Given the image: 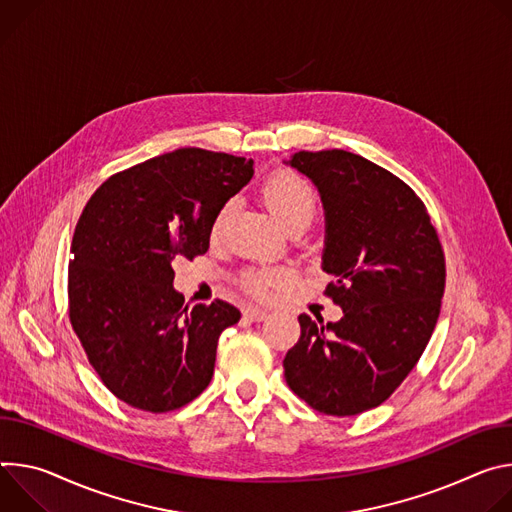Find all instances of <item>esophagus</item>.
I'll list each match as a JSON object with an SVG mask.
<instances>
[{"label": "esophagus", "mask_w": 512, "mask_h": 512, "mask_svg": "<svg viewBox=\"0 0 512 512\" xmlns=\"http://www.w3.org/2000/svg\"><path fill=\"white\" fill-rule=\"evenodd\" d=\"M266 317H268V313L262 309H256V307H248L244 311V319H248V321H264Z\"/></svg>", "instance_id": "1"}]
</instances>
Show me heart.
I'll use <instances>...</instances> for the list:
<instances>
[{
  "mask_svg": "<svg viewBox=\"0 0 512 512\" xmlns=\"http://www.w3.org/2000/svg\"><path fill=\"white\" fill-rule=\"evenodd\" d=\"M262 199L272 217L285 227L293 221H309L313 211H315V189L307 179L301 175L293 173V170H276L274 175H270L264 185H262ZM234 213V201L223 203L213 221H211V238L219 240L225 232L227 223H230V217ZM291 270L282 268V266H270V268H256L244 274V287L260 299H266L272 295L274 289L282 287L285 282H289Z\"/></svg>",
  "mask_w": 512,
  "mask_h": 512,
  "instance_id": "obj_1",
  "label": "heart"
}]
</instances>
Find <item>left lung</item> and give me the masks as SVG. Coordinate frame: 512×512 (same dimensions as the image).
Returning a JSON list of instances; mask_svg holds the SVG:
<instances>
[{"mask_svg": "<svg viewBox=\"0 0 512 512\" xmlns=\"http://www.w3.org/2000/svg\"><path fill=\"white\" fill-rule=\"evenodd\" d=\"M325 213L327 295L344 317L299 315L285 378L319 413L350 417L382 405L419 362L435 329L445 260L423 201L386 168L346 150L295 152Z\"/></svg>", "mask_w": 512, "mask_h": 512, "instance_id": "8db88e82", "label": "left lung"}]
</instances>
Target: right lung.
Listing matches in <instances>:
<instances>
[{
  "mask_svg": "<svg viewBox=\"0 0 512 512\" xmlns=\"http://www.w3.org/2000/svg\"><path fill=\"white\" fill-rule=\"evenodd\" d=\"M252 160L179 148L109 177L71 244L69 317L103 384L130 407L166 413L207 388L225 303L185 305L173 262L209 250L217 209L250 183Z\"/></svg>",
  "mask_w": 512,
  "mask_h": 512,
  "instance_id": "1",
  "label": "right lung"
}]
</instances>
